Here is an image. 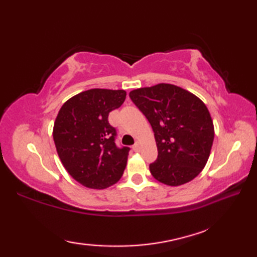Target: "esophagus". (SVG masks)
I'll return each mask as SVG.
<instances>
[{"mask_svg": "<svg viewBox=\"0 0 257 257\" xmlns=\"http://www.w3.org/2000/svg\"><path fill=\"white\" fill-rule=\"evenodd\" d=\"M133 149H134L135 151H139V150H140V143H139V141H137V143H136V144L133 146Z\"/></svg>", "mask_w": 257, "mask_h": 257, "instance_id": "1", "label": "esophagus"}]
</instances>
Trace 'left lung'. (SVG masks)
I'll return each instance as SVG.
<instances>
[{"instance_id": "obj_1", "label": "left lung", "mask_w": 257, "mask_h": 257, "mask_svg": "<svg viewBox=\"0 0 257 257\" xmlns=\"http://www.w3.org/2000/svg\"><path fill=\"white\" fill-rule=\"evenodd\" d=\"M155 133L158 158L150 172L177 187L193 180L210 157L214 127L204 102L181 87L158 84L129 92Z\"/></svg>"}]
</instances>
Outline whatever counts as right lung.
I'll use <instances>...</instances> for the list:
<instances>
[{
    "label": "right lung",
    "instance_id": "add662e5",
    "mask_svg": "<svg viewBox=\"0 0 257 257\" xmlns=\"http://www.w3.org/2000/svg\"><path fill=\"white\" fill-rule=\"evenodd\" d=\"M124 90L94 88L62 106L53 138L63 166L76 181L90 189H106L121 178L129 147L116 145V128L109 112L125 99Z\"/></svg>",
    "mask_w": 257,
    "mask_h": 257
}]
</instances>
